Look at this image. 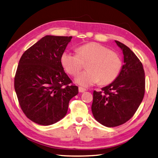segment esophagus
<instances>
[{
    "label": "esophagus",
    "mask_w": 158,
    "mask_h": 158,
    "mask_svg": "<svg viewBox=\"0 0 158 158\" xmlns=\"http://www.w3.org/2000/svg\"><path fill=\"white\" fill-rule=\"evenodd\" d=\"M85 91H86V89L85 88H81V87H79V92L83 93V92H85Z\"/></svg>",
    "instance_id": "esophagus-1"
}]
</instances>
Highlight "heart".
<instances>
[{
	"mask_svg": "<svg viewBox=\"0 0 158 158\" xmlns=\"http://www.w3.org/2000/svg\"><path fill=\"white\" fill-rule=\"evenodd\" d=\"M77 53L64 52L61 63L66 71L75 76L81 70L83 63L87 70L80 73L75 81L82 87L92 86L100 81L101 84L113 82L122 70V62L117 53L98 43H89L80 46Z\"/></svg>",
	"mask_w": 158,
	"mask_h": 158,
	"instance_id": "heart-1",
	"label": "heart"
}]
</instances>
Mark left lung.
I'll use <instances>...</instances> for the list:
<instances>
[{"mask_svg":"<svg viewBox=\"0 0 158 158\" xmlns=\"http://www.w3.org/2000/svg\"><path fill=\"white\" fill-rule=\"evenodd\" d=\"M122 49L123 65L118 77L93 93L92 111L102 125L111 127L122 125L132 117L142 102L145 79L142 63L128 47L115 41Z\"/></svg>","mask_w":158,"mask_h":158,"instance_id":"obj_1","label":"left lung"}]
</instances>
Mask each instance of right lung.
Here are the masks:
<instances>
[{
    "label": "right lung",
    "mask_w": 158,
    "mask_h": 158,
    "mask_svg": "<svg viewBox=\"0 0 158 158\" xmlns=\"http://www.w3.org/2000/svg\"><path fill=\"white\" fill-rule=\"evenodd\" d=\"M72 36L46 35L23 53L14 88L23 112L33 122L49 126L66 115L78 87L65 73L61 56Z\"/></svg>",
    "instance_id": "right-lung-1"
}]
</instances>
